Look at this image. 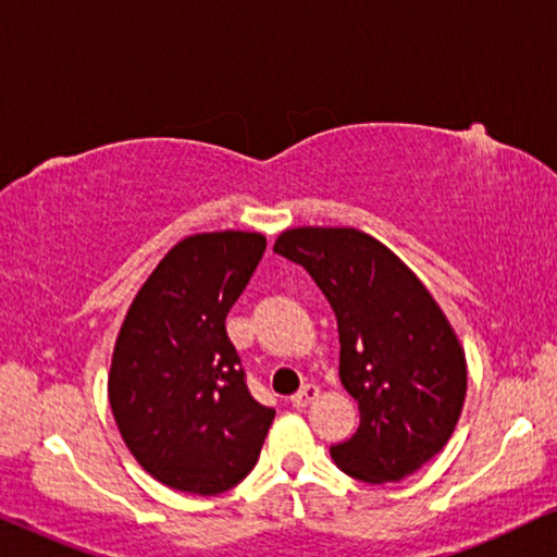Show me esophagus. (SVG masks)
I'll return each instance as SVG.
<instances>
[{"instance_id": "obj_1", "label": "esophagus", "mask_w": 557, "mask_h": 557, "mask_svg": "<svg viewBox=\"0 0 557 557\" xmlns=\"http://www.w3.org/2000/svg\"><path fill=\"white\" fill-rule=\"evenodd\" d=\"M319 398V387L317 385H304L299 393L292 395V406L294 408H307Z\"/></svg>"}]
</instances>
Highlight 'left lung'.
<instances>
[{
	"label": "left lung",
	"instance_id": "left-lung-1",
	"mask_svg": "<svg viewBox=\"0 0 557 557\" xmlns=\"http://www.w3.org/2000/svg\"><path fill=\"white\" fill-rule=\"evenodd\" d=\"M322 288L337 317L339 380L360 429L330 448L345 474L400 482L433 459L459 421L467 360L416 273L355 227H294L273 246Z\"/></svg>",
	"mask_w": 557,
	"mask_h": 557
}]
</instances>
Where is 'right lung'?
Instances as JSON below:
<instances>
[{
	"label": "right lung",
	"mask_w": 557,
	"mask_h": 557,
	"mask_svg": "<svg viewBox=\"0 0 557 557\" xmlns=\"http://www.w3.org/2000/svg\"><path fill=\"white\" fill-rule=\"evenodd\" d=\"M265 250L258 233L189 235L128 307L113 347L109 400L121 436L157 482L220 494L256 467L276 410L248 391L227 311Z\"/></svg>",
	"instance_id": "right-lung-1"
}]
</instances>
